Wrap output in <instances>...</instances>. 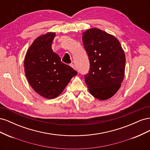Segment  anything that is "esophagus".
Wrapping results in <instances>:
<instances>
[{"mask_svg":"<svg viewBox=\"0 0 150 150\" xmlns=\"http://www.w3.org/2000/svg\"><path fill=\"white\" fill-rule=\"evenodd\" d=\"M70 66H71V67L73 68L74 69H76V67H75V66H74L73 64H70Z\"/></svg>","mask_w":150,"mask_h":150,"instance_id":"obj_1","label":"esophagus"}]
</instances>
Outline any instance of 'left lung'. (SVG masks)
Segmentation results:
<instances>
[{"label":"left lung","instance_id":"obj_1","mask_svg":"<svg viewBox=\"0 0 150 150\" xmlns=\"http://www.w3.org/2000/svg\"><path fill=\"white\" fill-rule=\"evenodd\" d=\"M83 42L90 62L85 75L89 91L99 100L110 99L121 87L125 76V54L114 35L98 28L83 34Z\"/></svg>","mask_w":150,"mask_h":150}]
</instances>
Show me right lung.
I'll list each match as a JSON object with an SVG mask.
<instances>
[{
	"mask_svg": "<svg viewBox=\"0 0 150 150\" xmlns=\"http://www.w3.org/2000/svg\"><path fill=\"white\" fill-rule=\"evenodd\" d=\"M56 33L39 36L30 45L24 59V72L30 86L40 96L53 99L60 95L77 72L53 52Z\"/></svg>",
	"mask_w": 150,
	"mask_h": 150,
	"instance_id": "1",
	"label": "right lung"
}]
</instances>
